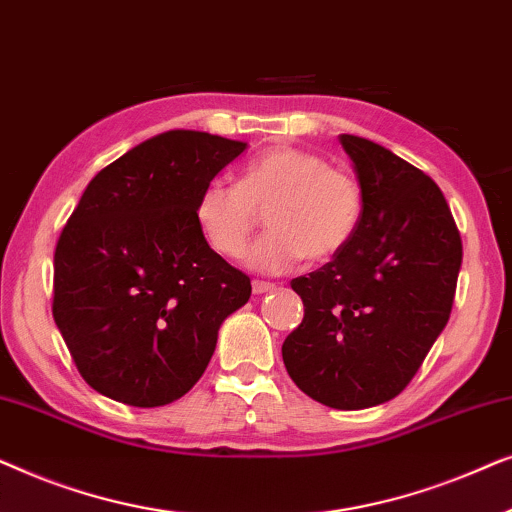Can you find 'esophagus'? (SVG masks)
Listing matches in <instances>:
<instances>
[{"label":"esophagus","mask_w":512,"mask_h":512,"mask_svg":"<svg viewBox=\"0 0 512 512\" xmlns=\"http://www.w3.org/2000/svg\"><path fill=\"white\" fill-rule=\"evenodd\" d=\"M251 291H254L256 296H263V293L275 291V284H272V282H261V279H254V284H251Z\"/></svg>","instance_id":"esophagus-1"}]
</instances>
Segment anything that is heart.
Segmentation results:
<instances>
[{"instance_id":"obj_1","label":"heart","mask_w":512,"mask_h":512,"mask_svg":"<svg viewBox=\"0 0 512 512\" xmlns=\"http://www.w3.org/2000/svg\"><path fill=\"white\" fill-rule=\"evenodd\" d=\"M265 212L270 230L247 251L258 272L291 270L307 256L328 261L345 251L363 219V191L352 174L319 153L270 146L242 165L237 184L214 179L195 198V223L221 256H240Z\"/></svg>"}]
</instances>
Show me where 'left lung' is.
I'll return each mask as SVG.
<instances>
[{"label":"left lung","instance_id":"8db88e82","mask_svg":"<svg viewBox=\"0 0 512 512\" xmlns=\"http://www.w3.org/2000/svg\"><path fill=\"white\" fill-rule=\"evenodd\" d=\"M363 191L354 240L296 277L305 317L282 345L300 391L335 410L408 387L450 319L461 237L436 181L370 139L340 135Z\"/></svg>","mask_w":512,"mask_h":512}]
</instances>
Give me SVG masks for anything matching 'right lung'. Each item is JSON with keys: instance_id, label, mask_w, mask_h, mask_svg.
Masks as SVG:
<instances>
[{"instance_id": "obj_1", "label": "right lung", "mask_w": 512, "mask_h": 512, "mask_svg": "<svg viewBox=\"0 0 512 512\" xmlns=\"http://www.w3.org/2000/svg\"><path fill=\"white\" fill-rule=\"evenodd\" d=\"M244 142L170 130L95 174L55 247L53 319L102 396L158 408L191 391L251 296L195 223V198Z\"/></svg>"}]
</instances>
